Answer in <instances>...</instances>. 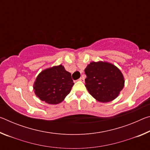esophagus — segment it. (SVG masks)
I'll list each match as a JSON object with an SVG mask.
<instances>
[{"label":"esophagus","instance_id":"34e87169","mask_svg":"<svg viewBox=\"0 0 150 150\" xmlns=\"http://www.w3.org/2000/svg\"><path fill=\"white\" fill-rule=\"evenodd\" d=\"M79 81H83V82H84L85 79H84V78H83V77H80L79 79Z\"/></svg>","mask_w":150,"mask_h":150}]
</instances>
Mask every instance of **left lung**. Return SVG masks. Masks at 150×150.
Instances as JSON below:
<instances>
[{
  "instance_id": "8db88e82",
  "label": "left lung",
  "mask_w": 150,
  "mask_h": 150,
  "mask_svg": "<svg viewBox=\"0 0 150 150\" xmlns=\"http://www.w3.org/2000/svg\"><path fill=\"white\" fill-rule=\"evenodd\" d=\"M85 87L90 95L100 103L115 100L124 86V77L118 68L106 62L88 64L85 69Z\"/></svg>"
}]
</instances>
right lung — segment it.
Instances as JSON below:
<instances>
[{
  "label": "right lung",
  "instance_id": "obj_1",
  "mask_svg": "<svg viewBox=\"0 0 150 150\" xmlns=\"http://www.w3.org/2000/svg\"><path fill=\"white\" fill-rule=\"evenodd\" d=\"M74 85L71 73L59 65L43 70L34 83V93L42 101L50 105H57L69 94Z\"/></svg>",
  "mask_w": 150,
  "mask_h": 150
}]
</instances>
